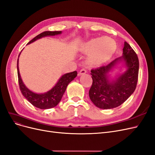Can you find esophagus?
I'll list each match as a JSON object with an SVG mask.
<instances>
[{
    "label": "esophagus",
    "instance_id": "1",
    "mask_svg": "<svg viewBox=\"0 0 155 155\" xmlns=\"http://www.w3.org/2000/svg\"><path fill=\"white\" fill-rule=\"evenodd\" d=\"M85 73H87V70L84 68H83L81 69V70H80V71L78 74V75L81 76V75H83V74H84Z\"/></svg>",
    "mask_w": 155,
    "mask_h": 155
}]
</instances>
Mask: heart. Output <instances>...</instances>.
Instances as JSON below:
<instances>
[{"instance_id":"heart-1","label":"heart","mask_w":155,"mask_h":155,"mask_svg":"<svg viewBox=\"0 0 155 155\" xmlns=\"http://www.w3.org/2000/svg\"><path fill=\"white\" fill-rule=\"evenodd\" d=\"M115 41L109 37L93 38L83 47L84 52L90 55V60L95 64H101L109 60L116 50Z\"/></svg>"}]
</instances>
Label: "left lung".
I'll return each instance as SVG.
<instances>
[{
  "instance_id": "left-lung-1",
  "label": "left lung",
  "mask_w": 155,
  "mask_h": 155,
  "mask_svg": "<svg viewBox=\"0 0 155 155\" xmlns=\"http://www.w3.org/2000/svg\"><path fill=\"white\" fill-rule=\"evenodd\" d=\"M122 54V57L107 65L91 70L93 81L89 90V97L99 108L111 109L121 105L136 88L139 69L138 56L126 41L124 42ZM121 59L125 61L127 71L115 81L110 82L106 74Z\"/></svg>"
}]
</instances>
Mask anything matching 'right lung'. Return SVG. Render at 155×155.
<instances>
[{
    "instance_id": "add662e5",
    "label": "right lung",
    "mask_w": 155,
    "mask_h": 155,
    "mask_svg": "<svg viewBox=\"0 0 155 155\" xmlns=\"http://www.w3.org/2000/svg\"><path fill=\"white\" fill-rule=\"evenodd\" d=\"M61 33V31H44L40 35H37L36 37L31 40L28 44H29L35 40H38L42 37L47 36H54L56 35H59ZM20 55V54H19ZM18 59L17 60V74L18 79V84L21 92L22 95L27 99L30 103H31L35 107L40 109H49L54 108L60 103L63 95L65 93L67 85L69 83L77 76L78 72L74 71L72 72L67 73L64 74L63 76L59 79V81L56 84L49 92L45 94H35L26 88L23 83L22 79L20 78L18 69Z\"/></svg>"
}]
</instances>
